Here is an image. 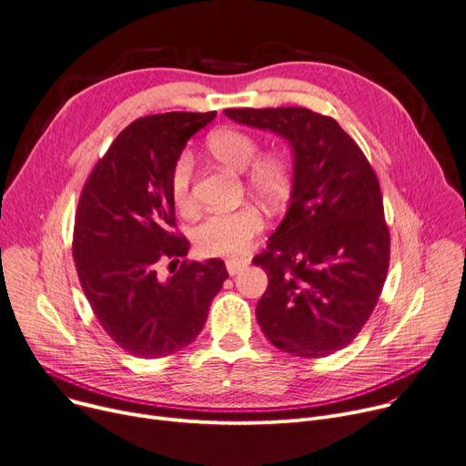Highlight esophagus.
<instances>
[{"instance_id": "obj_1", "label": "esophagus", "mask_w": 466, "mask_h": 466, "mask_svg": "<svg viewBox=\"0 0 466 466\" xmlns=\"http://www.w3.org/2000/svg\"><path fill=\"white\" fill-rule=\"evenodd\" d=\"M225 264H227L228 273H230V275H236L238 271H241L247 264H249V260H247V258H228Z\"/></svg>"}]
</instances>
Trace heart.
Wrapping results in <instances>:
<instances>
[{
	"label": "heart",
	"mask_w": 466,
	"mask_h": 466,
	"mask_svg": "<svg viewBox=\"0 0 466 466\" xmlns=\"http://www.w3.org/2000/svg\"><path fill=\"white\" fill-rule=\"evenodd\" d=\"M206 146L225 167L243 172L245 185L264 202L277 206L289 198L294 185V167L281 151L260 152V142L241 129H221L208 137ZM193 155L183 149L170 170V193L179 211L189 213L197 200L193 195ZM264 228V217L253 204L230 211H217L193 230V243L202 257H232L243 253Z\"/></svg>",
	"instance_id": "obj_1"
}]
</instances>
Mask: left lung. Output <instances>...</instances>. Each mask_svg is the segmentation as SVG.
Listing matches in <instances>:
<instances>
[{
  "mask_svg": "<svg viewBox=\"0 0 466 466\" xmlns=\"http://www.w3.org/2000/svg\"><path fill=\"white\" fill-rule=\"evenodd\" d=\"M225 114L294 146L289 213L253 258L268 273L257 320L283 352L326 358L352 343L384 289L390 228L379 177L331 116L303 106Z\"/></svg>",
  "mask_w": 466,
  "mask_h": 466,
  "instance_id": "left-lung-1",
  "label": "left lung"
}]
</instances>
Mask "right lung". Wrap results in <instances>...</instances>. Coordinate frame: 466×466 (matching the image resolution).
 Segmentation results:
<instances>
[{"label":"right lung","instance_id":"1","mask_svg":"<svg viewBox=\"0 0 466 466\" xmlns=\"http://www.w3.org/2000/svg\"><path fill=\"white\" fill-rule=\"evenodd\" d=\"M217 112H167L135 119L91 168L78 200L73 258L91 311L114 343L137 358H163L197 339L225 262L183 260L161 281L159 266L187 257L176 230L170 170ZM168 264V266H170Z\"/></svg>","mask_w":466,"mask_h":466}]
</instances>
